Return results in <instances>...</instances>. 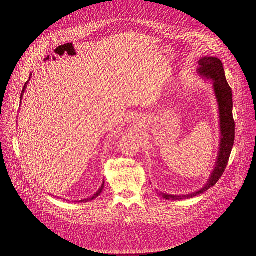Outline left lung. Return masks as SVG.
<instances>
[{
  "label": "left lung",
  "mask_w": 256,
  "mask_h": 256,
  "mask_svg": "<svg viewBox=\"0 0 256 256\" xmlns=\"http://www.w3.org/2000/svg\"><path fill=\"white\" fill-rule=\"evenodd\" d=\"M199 68L197 73L205 78L210 80L213 82L215 96L218 102L220 118V140L219 152L214 170L208 180L207 183L200 190L195 191L186 195H172L166 193H158L166 200H182L193 198L199 194L204 193L209 188L214 186L219 182L222 176L234 142V120L232 117V92L228 86L222 63L216 57H202L199 62Z\"/></svg>",
  "instance_id": "8db88e82"
}]
</instances>
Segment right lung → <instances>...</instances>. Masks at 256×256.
Here are the masks:
<instances>
[{
	"label": "right lung",
	"mask_w": 256,
	"mask_h": 256,
	"mask_svg": "<svg viewBox=\"0 0 256 256\" xmlns=\"http://www.w3.org/2000/svg\"><path fill=\"white\" fill-rule=\"evenodd\" d=\"M32 74H30V78H32ZM30 80L26 82V84H24V88H22V96H20V104H22V96H24V92H26V86H28V82H30ZM104 182L102 183V187L98 190V192L96 193V194H94V196H92V197H90V198H86V199H84V200H80V201H76V202H80V203H84V202H88V201H92V200H94V199H96L98 195H100V193L102 192V190H104Z\"/></svg>",
	"instance_id": "1"
}]
</instances>
